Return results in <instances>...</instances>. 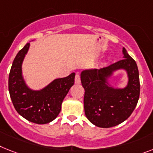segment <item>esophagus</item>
<instances>
[{
	"mask_svg": "<svg viewBox=\"0 0 153 153\" xmlns=\"http://www.w3.org/2000/svg\"><path fill=\"white\" fill-rule=\"evenodd\" d=\"M75 83L76 84H80V76L79 74H76L75 76Z\"/></svg>",
	"mask_w": 153,
	"mask_h": 153,
	"instance_id": "esophagus-1",
	"label": "esophagus"
}]
</instances>
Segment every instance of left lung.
I'll return each instance as SVG.
<instances>
[{"label":"left lung","instance_id":"8db88e82","mask_svg":"<svg viewBox=\"0 0 153 153\" xmlns=\"http://www.w3.org/2000/svg\"><path fill=\"white\" fill-rule=\"evenodd\" d=\"M123 59L107 67L86 69L80 74L84 88V112L88 120L108 128L123 123L134 110L140 95V81L136 62L123 48ZM118 69H125L128 83L126 88H113L107 78Z\"/></svg>","mask_w":153,"mask_h":153}]
</instances>
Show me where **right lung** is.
<instances>
[{
    "label": "right lung",
    "mask_w": 153,
    "mask_h": 153,
    "mask_svg": "<svg viewBox=\"0 0 153 153\" xmlns=\"http://www.w3.org/2000/svg\"><path fill=\"white\" fill-rule=\"evenodd\" d=\"M29 48L30 43H27L14 59L8 77V91L19 114L32 123L45 124L54 120L60 113L63 99L74 84L75 73L55 79L42 90H31L22 75V61Z\"/></svg>",
    "instance_id": "1"
}]
</instances>
